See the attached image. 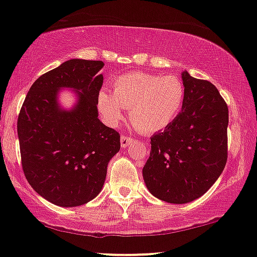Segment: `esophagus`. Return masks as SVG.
I'll return each instance as SVG.
<instances>
[{
	"instance_id": "1",
	"label": "esophagus",
	"mask_w": 257,
	"mask_h": 257,
	"mask_svg": "<svg viewBox=\"0 0 257 257\" xmlns=\"http://www.w3.org/2000/svg\"><path fill=\"white\" fill-rule=\"evenodd\" d=\"M134 143V139L131 137H128V136H121V138H120V145H121V148H127Z\"/></svg>"
}]
</instances>
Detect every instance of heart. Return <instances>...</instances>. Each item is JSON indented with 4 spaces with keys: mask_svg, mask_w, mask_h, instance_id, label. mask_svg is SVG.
<instances>
[{
    "mask_svg": "<svg viewBox=\"0 0 257 257\" xmlns=\"http://www.w3.org/2000/svg\"><path fill=\"white\" fill-rule=\"evenodd\" d=\"M186 102V87L179 76L127 72L112 83V93L101 90L99 112L107 125L116 127L123 109L143 132H158L169 127L181 114Z\"/></svg>",
    "mask_w": 257,
    "mask_h": 257,
    "instance_id": "heart-1",
    "label": "heart"
}]
</instances>
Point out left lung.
I'll return each mask as SVG.
<instances>
[{"label": "left lung", "instance_id": "1", "mask_svg": "<svg viewBox=\"0 0 257 257\" xmlns=\"http://www.w3.org/2000/svg\"><path fill=\"white\" fill-rule=\"evenodd\" d=\"M186 102L163 132L151 137L143 167L145 186L170 204H187L205 194L223 173L227 160L229 109L211 82L182 71Z\"/></svg>", "mask_w": 257, "mask_h": 257}]
</instances>
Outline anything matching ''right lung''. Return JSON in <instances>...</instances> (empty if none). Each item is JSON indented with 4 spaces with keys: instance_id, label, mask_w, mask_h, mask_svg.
<instances>
[{
    "instance_id": "right-lung-1",
    "label": "right lung",
    "mask_w": 257,
    "mask_h": 257,
    "mask_svg": "<svg viewBox=\"0 0 257 257\" xmlns=\"http://www.w3.org/2000/svg\"><path fill=\"white\" fill-rule=\"evenodd\" d=\"M101 61L70 59L32 84L18 118L21 162L40 196L61 207L87 204L102 189L107 166L120 150V136L99 119ZM74 91L64 109L59 91Z\"/></svg>"
}]
</instances>
